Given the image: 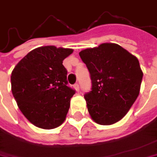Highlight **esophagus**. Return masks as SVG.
<instances>
[{
	"label": "esophagus",
	"instance_id": "1",
	"mask_svg": "<svg viewBox=\"0 0 157 157\" xmlns=\"http://www.w3.org/2000/svg\"><path fill=\"white\" fill-rule=\"evenodd\" d=\"M74 87H75V90H76V91H79V90H80V88H79L78 83H75V84L74 85Z\"/></svg>",
	"mask_w": 157,
	"mask_h": 157
}]
</instances>
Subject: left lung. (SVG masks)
<instances>
[{
	"mask_svg": "<svg viewBox=\"0 0 157 157\" xmlns=\"http://www.w3.org/2000/svg\"><path fill=\"white\" fill-rule=\"evenodd\" d=\"M79 55L91 77L92 90L84 98L92 120L104 126L119 122L140 94L143 73L138 59L114 43L86 48Z\"/></svg>",
	"mask_w": 157,
	"mask_h": 157,
	"instance_id": "8db88e82",
	"label": "left lung"
}]
</instances>
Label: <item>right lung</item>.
<instances>
[{
    "instance_id": "add662e5",
    "label": "right lung",
    "mask_w": 157,
    "mask_h": 157,
    "mask_svg": "<svg viewBox=\"0 0 157 157\" xmlns=\"http://www.w3.org/2000/svg\"><path fill=\"white\" fill-rule=\"evenodd\" d=\"M74 52L54 45L33 49L11 73V90L17 106L31 124L53 129L64 121L75 90L67 87L62 62Z\"/></svg>"
}]
</instances>
